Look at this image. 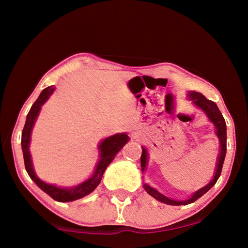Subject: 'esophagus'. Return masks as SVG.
Wrapping results in <instances>:
<instances>
[{
	"label": "esophagus",
	"mask_w": 248,
	"mask_h": 248,
	"mask_svg": "<svg viewBox=\"0 0 248 248\" xmlns=\"http://www.w3.org/2000/svg\"><path fill=\"white\" fill-rule=\"evenodd\" d=\"M128 132H129V134H130V136H131L132 138L136 137V134H137L136 130H134L133 128H129V129H128Z\"/></svg>",
	"instance_id": "esophagus-1"
}]
</instances>
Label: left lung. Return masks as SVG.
I'll list each match as a JSON object with an SVG mask.
<instances>
[{"mask_svg":"<svg viewBox=\"0 0 248 248\" xmlns=\"http://www.w3.org/2000/svg\"><path fill=\"white\" fill-rule=\"evenodd\" d=\"M187 99H189L190 102L195 105V106L200 108L201 110L204 112L205 116L208 117L209 120L213 124V125H215L216 134L217 136V138H219V141H220L221 151H220L219 157H217V170H216L215 176H213V179L209 184L205 185L204 187L200 188L199 190L195 191L194 194L191 195L190 198H188L187 200L179 201V200L170 199V198H169V197H166L163 194H161V192L155 189V188L151 187L150 185L143 184L145 191H148V194L150 196H152L153 198H155L158 201H161V202H163V203L170 204V205H185V204L195 202L197 199H199L201 196H203L205 192L211 189V188L215 186V184L217 182V179H219V177H220L222 166H223V162H224L225 154H226V124H225L223 116H222L221 111L219 110V108H217V104L215 102H212V100H209L205 98L202 94L198 93V92H194V91L188 92ZM146 163H148V151H146L144 146H142V155H141V170H142V171L145 170Z\"/></svg>","mask_w":248,"mask_h":248,"instance_id":"8db88e82","label":"left lung"}]
</instances>
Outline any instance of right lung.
<instances>
[{
    "instance_id": "1",
    "label": "right lung",
    "mask_w": 248,
    "mask_h": 248,
    "mask_svg": "<svg viewBox=\"0 0 248 248\" xmlns=\"http://www.w3.org/2000/svg\"><path fill=\"white\" fill-rule=\"evenodd\" d=\"M53 92V86H49L47 89H45L40 93L38 99L33 103L31 110H29L26 118V123H25L22 132V150L24 155L25 169H26L29 177L33 180V183H35L41 190H44L46 194H48L56 201H59V202H70V201L83 198V197L90 195L92 191L95 190V188L98 186L100 180H102V177L105 170L107 169V166L110 164L117 153L124 148V144L127 143L130 139L127 136V133H117L114 134V136L106 138V139H104L100 142L98 145L99 161L97 163V165H96V169L93 175H92L89 179L85 180V182L78 184L77 186L59 187L53 184H48L44 182V180H41L38 176L36 175L35 170H33L31 155V152H29V144H31L32 127L33 124H35L37 117L39 115L41 106L47 102Z\"/></svg>"
}]
</instances>
